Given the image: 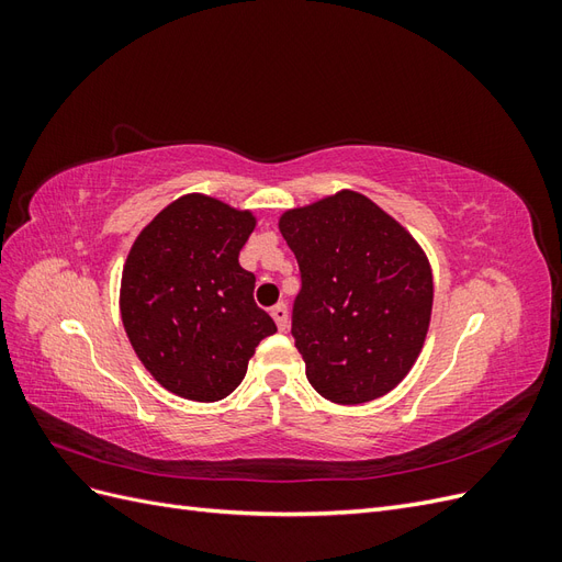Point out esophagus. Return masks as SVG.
<instances>
[{"label": "esophagus", "mask_w": 562, "mask_h": 562, "mask_svg": "<svg viewBox=\"0 0 562 562\" xmlns=\"http://www.w3.org/2000/svg\"><path fill=\"white\" fill-rule=\"evenodd\" d=\"M271 318L277 321V326H279V330H285L288 328V307L283 302H279V304H274V307H271Z\"/></svg>", "instance_id": "34e87169"}]
</instances>
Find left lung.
<instances>
[{
    "instance_id": "1",
    "label": "left lung",
    "mask_w": 562,
    "mask_h": 562,
    "mask_svg": "<svg viewBox=\"0 0 562 562\" xmlns=\"http://www.w3.org/2000/svg\"><path fill=\"white\" fill-rule=\"evenodd\" d=\"M279 229L300 265L291 333L310 384L339 405L389 394L429 330L427 255L378 203L351 190L285 211Z\"/></svg>"
}]
</instances>
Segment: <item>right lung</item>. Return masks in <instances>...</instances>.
Here are the masks:
<instances>
[{
    "label": "right lung",
    "mask_w": 562,
    "mask_h": 562,
    "mask_svg": "<svg viewBox=\"0 0 562 562\" xmlns=\"http://www.w3.org/2000/svg\"><path fill=\"white\" fill-rule=\"evenodd\" d=\"M250 211L184 194L135 239L122 274L131 347L164 389L213 403L241 384L250 356L277 323L252 300L255 277L239 252Z\"/></svg>",
    "instance_id": "right-lung-1"
}]
</instances>
